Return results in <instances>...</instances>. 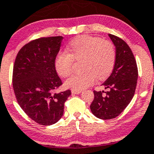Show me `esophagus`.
<instances>
[{"label":"esophagus","mask_w":154,"mask_h":154,"mask_svg":"<svg viewBox=\"0 0 154 154\" xmlns=\"http://www.w3.org/2000/svg\"><path fill=\"white\" fill-rule=\"evenodd\" d=\"M81 93L80 90H71V93L72 94H80Z\"/></svg>","instance_id":"34e87169"}]
</instances>
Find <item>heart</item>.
Returning <instances> with one entry per match:
<instances>
[{
  "label": "heart",
  "instance_id": "obj_1",
  "mask_svg": "<svg viewBox=\"0 0 154 154\" xmlns=\"http://www.w3.org/2000/svg\"><path fill=\"white\" fill-rule=\"evenodd\" d=\"M67 51L59 52L54 59V68L61 77L72 74L73 61H82L84 73L73 76L64 83L67 88L81 90L93 85L96 78L105 80L112 72L116 61V51L109 41L97 37L81 35L70 41Z\"/></svg>",
  "mask_w": 154,
  "mask_h": 154
}]
</instances>
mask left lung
Here are the masks:
<instances>
[{"mask_svg":"<svg viewBox=\"0 0 154 154\" xmlns=\"http://www.w3.org/2000/svg\"><path fill=\"white\" fill-rule=\"evenodd\" d=\"M116 47V61L111 75L102 85L106 92L93 91L94 100L90 110L100 119H112L125 110L133 98L137 86L138 71L134 54L127 43L119 37L109 34Z\"/></svg>","mask_w":154,"mask_h":154,"instance_id":"obj_1","label":"left lung"}]
</instances>
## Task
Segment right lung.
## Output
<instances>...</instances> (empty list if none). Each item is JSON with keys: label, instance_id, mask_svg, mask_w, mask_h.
<instances>
[{"label": "right lung", "instance_id": "add662e5", "mask_svg": "<svg viewBox=\"0 0 154 154\" xmlns=\"http://www.w3.org/2000/svg\"><path fill=\"white\" fill-rule=\"evenodd\" d=\"M62 36L40 38L25 45L17 54L13 87L19 105L38 124L51 125L60 120L70 90L55 93L62 84L54 68Z\"/></svg>", "mask_w": 154, "mask_h": 154}]
</instances>
